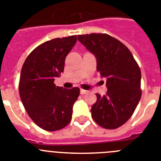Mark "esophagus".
I'll return each instance as SVG.
<instances>
[{"label":"esophagus","instance_id":"obj_1","mask_svg":"<svg viewBox=\"0 0 161 161\" xmlns=\"http://www.w3.org/2000/svg\"><path fill=\"white\" fill-rule=\"evenodd\" d=\"M89 93V91L88 90H85V89H80V94L84 95V94H86V93Z\"/></svg>","mask_w":161,"mask_h":161}]
</instances>
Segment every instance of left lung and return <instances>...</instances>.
<instances>
[{"instance_id":"obj_1","label":"left lung","mask_w":161,"mask_h":161,"mask_svg":"<svg viewBox=\"0 0 161 161\" xmlns=\"http://www.w3.org/2000/svg\"><path fill=\"white\" fill-rule=\"evenodd\" d=\"M77 38L95 55L97 70L106 79L107 93L96 94L92 118L103 128H118L131 117L141 98L140 68L128 48L110 35L93 33Z\"/></svg>"}]
</instances>
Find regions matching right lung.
Wrapping results in <instances>:
<instances>
[{
  "label": "right lung",
  "mask_w": 161,
  "mask_h": 161,
  "mask_svg": "<svg viewBox=\"0 0 161 161\" xmlns=\"http://www.w3.org/2000/svg\"><path fill=\"white\" fill-rule=\"evenodd\" d=\"M76 42V35L47 41L31 52L22 68L21 100L34 123L47 131L60 130L70 123L79 97V88L66 89L54 84L64 72L65 58Z\"/></svg>",
  "instance_id": "right-lung-1"
}]
</instances>
